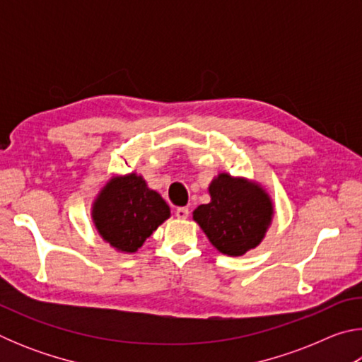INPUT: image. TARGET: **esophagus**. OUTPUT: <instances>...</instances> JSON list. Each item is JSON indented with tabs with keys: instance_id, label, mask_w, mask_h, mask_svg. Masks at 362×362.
Here are the masks:
<instances>
[{
	"instance_id": "34e87169",
	"label": "esophagus",
	"mask_w": 362,
	"mask_h": 362,
	"mask_svg": "<svg viewBox=\"0 0 362 362\" xmlns=\"http://www.w3.org/2000/svg\"><path fill=\"white\" fill-rule=\"evenodd\" d=\"M175 216H177V218H188V216H189V209L188 207H177L175 209Z\"/></svg>"
}]
</instances>
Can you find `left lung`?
<instances>
[{
	"label": "left lung",
	"instance_id": "8db88e82",
	"mask_svg": "<svg viewBox=\"0 0 362 362\" xmlns=\"http://www.w3.org/2000/svg\"><path fill=\"white\" fill-rule=\"evenodd\" d=\"M211 203L193 211V220L218 252L241 257L263 241L274 217L272 196L259 182L220 173L209 185Z\"/></svg>",
	"mask_w": 362,
	"mask_h": 362
}]
</instances>
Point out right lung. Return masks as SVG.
<instances>
[{"label":"right lung","instance_id":"right-lung-1","mask_svg":"<svg viewBox=\"0 0 362 362\" xmlns=\"http://www.w3.org/2000/svg\"><path fill=\"white\" fill-rule=\"evenodd\" d=\"M90 217L103 241L118 252L134 254L170 217V207L142 175L131 173L113 175L99 189Z\"/></svg>","mask_w":362,"mask_h":362}]
</instances>
